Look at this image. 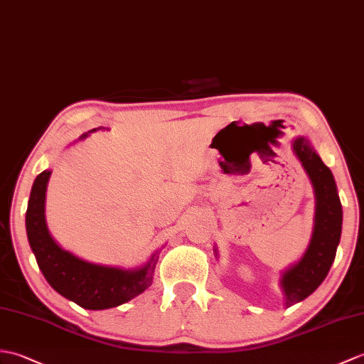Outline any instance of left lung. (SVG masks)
<instances>
[{"label": "left lung", "mask_w": 364, "mask_h": 364, "mask_svg": "<svg viewBox=\"0 0 364 364\" xmlns=\"http://www.w3.org/2000/svg\"><path fill=\"white\" fill-rule=\"evenodd\" d=\"M293 150L314 184L316 208L314 234L307 251L281 277L287 307L304 301L323 284L335 260L343 225V208L331 168L323 163L307 138L294 139Z\"/></svg>", "instance_id": "obj_1"}]
</instances>
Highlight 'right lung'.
<instances>
[{"instance_id":"1","label":"right lung","mask_w":364,"mask_h":364,"mask_svg":"<svg viewBox=\"0 0 364 364\" xmlns=\"http://www.w3.org/2000/svg\"><path fill=\"white\" fill-rule=\"evenodd\" d=\"M87 136L88 133L82 134L80 139ZM49 176L50 171H43L33 181L26 210L28 240L48 284L63 298L88 310L117 307L149 289L158 262V252L136 269H122L91 264L58 247L48 231L45 218Z\"/></svg>"}]
</instances>
